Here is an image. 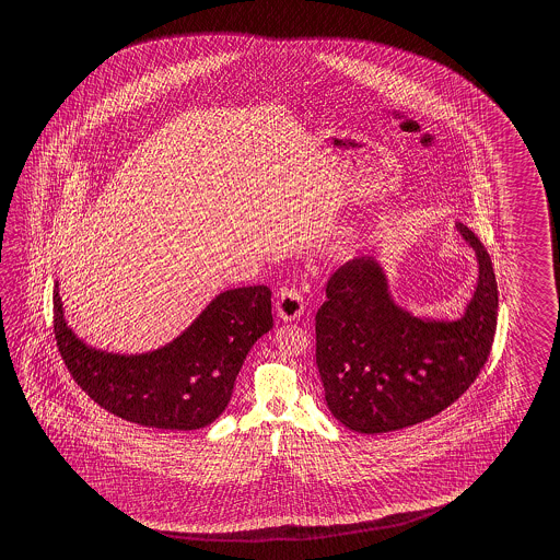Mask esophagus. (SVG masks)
Here are the masks:
<instances>
[{
  "label": "esophagus",
  "instance_id": "34e87169",
  "mask_svg": "<svg viewBox=\"0 0 560 560\" xmlns=\"http://www.w3.org/2000/svg\"><path fill=\"white\" fill-rule=\"evenodd\" d=\"M275 308H277V315L283 318V320H295L305 311L303 293L299 289H293V287L291 289H281L279 291V299L275 303Z\"/></svg>",
  "mask_w": 560,
  "mask_h": 560
}]
</instances>
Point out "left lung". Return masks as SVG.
<instances>
[{
  "mask_svg": "<svg viewBox=\"0 0 560 560\" xmlns=\"http://www.w3.org/2000/svg\"><path fill=\"white\" fill-rule=\"evenodd\" d=\"M477 254L479 281L459 320H423L394 305L372 257L338 267L318 308L317 369L328 410L349 430L394 432L430 420L464 394L493 347L495 273L483 243L457 223Z\"/></svg>",
  "mask_w": 560,
  "mask_h": 560,
  "instance_id": "left-lung-1",
  "label": "left lung"
}]
</instances>
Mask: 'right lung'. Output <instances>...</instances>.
Instances as JSON below:
<instances>
[{
    "label": "right lung",
    "instance_id": "add662e5",
    "mask_svg": "<svg viewBox=\"0 0 560 560\" xmlns=\"http://www.w3.org/2000/svg\"><path fill=\"white\" fill-rule=\"evenodd\" d=\"M273 327L269 287L215 296L164 349L120 357L89 349L65 325L55 285L57 349L77 386L106 412L159 430H200L232 400L233 384L255 340Z\"/></svg>",
    "mask_w": 560,
    "mask_h": 560
}]
</instances>
